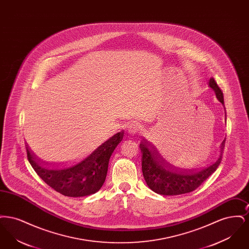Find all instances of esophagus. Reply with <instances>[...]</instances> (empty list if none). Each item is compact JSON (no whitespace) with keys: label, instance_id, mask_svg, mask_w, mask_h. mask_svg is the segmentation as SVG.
Wrapping results in <instances>:
<instances>
[{"label":"esophagus","instance_id":"1","mask_svg":"<svg viewBox=\"0 0 249 249\" xmlns=\"http://www.w3.org/2000/svg\"><path fill=\"white\" fill-rule=\"evenodd\" d=\"M141 130V126L139 125V123L133 121L129 124L128 126V133L130 135H135L137 133H139Z\"/></svg>","mask_w":249,"mask_h":249}]
</instances>
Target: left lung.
<instances>
[{
	"label": "left lung",
	"instance_id": "1",
	"mask_svg": "<svg viewBox=\"0 0 249 249\" xmlns=\"http://www.w3.org/2000/svg\"><path fill=\"white\" fill-rule=\"evenodd\" d=\"M209 87L226 109L223 93L213 78L209 80ZM225 140L221 143V152L218 159L212 164L198 170H184L171 164L156 146L142 139L140 142V148L142 152V176L146 185L156 193L166 196L185 194L196 190L220 164Z\"/></svg>",
	"mask_w": 249,
	"mask_h": 249
}]
</instances>
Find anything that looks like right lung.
I'll return each instance as SVG.
<instances>
[{
	"mask_svg": "<svg viewBox=\"0 0 249 249\" xmlns=\"http://www.w3.org/2000/svg\"><path fill=\"white\" fill-rule=\"evenodd\" d=\"M121 130L107 141L99 143L91 152L77 161L52 164L37 160L26 144L27 156L36 174L49 187L68 197L94 194L104 185L112 153L123 138Z\"/></svg>",
	"mask_w": 249,
	"mask_h": 249,
	"instance_id": "1",
	"label": "right lung"
}]
</instances>
